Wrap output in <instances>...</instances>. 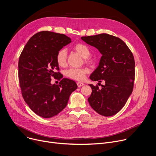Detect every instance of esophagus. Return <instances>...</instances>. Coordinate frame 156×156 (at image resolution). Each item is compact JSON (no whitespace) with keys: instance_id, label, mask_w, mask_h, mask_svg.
<instances>
[{"instance_id":"34e87169","label":"esophagus","mask_w":156,"mask_h":156,"mask_svg":"<svg viewBox=\"0 0 156 156\" xmlns=\"http://www.w3.org/2000/svg\"><path fill=\"white\" fill-rule=\"evenodd\" d=\"M77 86H78L79 87H82V86H83V85H84V83H82V82H77Z\"/></svg>"}]
</instances>
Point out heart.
Wrapping results in <instances>:
<instances>
[{
	"label": "heart",
	"instance_id": "heart-1",
	"mask_svg": "<svg viewBox=\"0 0 156 156\" xmlns=\"http://www.w3.org/2000/svg\"><path fill=\"white\" fill-rule=\"evenodd\" d=\"M73 49L78 52L83 58H87L90 54L89 48L83 44L79 43L73 46ZM67 52L66 49H62L59 50L56 55V62L61 67H64L67 63ZM89 73V69L86 67L83 68H70L66 71V75L76 80H83L86 74Z\"/></svg>",
	"mask_w": 156,
	"mask_h": 156
}]
</instances>
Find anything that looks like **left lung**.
Returning a JSON list of instances; mask_svg holds the SVG:
<instances>
[{
	"instance_id": "left-lung-1",
	"label": "left lung",
	"mask_w": 156,
	"mask_h": 156,
	"mask_svg": "<svg viewBox=\"0 0 156 156\" xmlns=\"http://www.w3.org/2000/svg\"><path fill=\"white\" fill-rule=\"evenodd\" d=\"M81 39L99 50V64L90 79L105 85L89 84L92 94L88 101L92 108L104 116H112L121 111L133 92L135 61L133 53L119 37L107 34L82 37Z\"/></svg>"
}]
</instances>
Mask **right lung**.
Masks as SVG:
<instances>
[{"label":"right lung","mask_w":156,"mask_h":156,"mask_svg":"<svg viewBox=\"0 0 156 156\" xmlns=\"http://www.w3.org/2000/svg\"><path fill=\"white\" fill-rule=\"evenodd\" d=\"M71 42L64 34L42 31L29 40L19 60V79L22 97L30 109L44 118L57 115L66 107L76 83L63 78L59 85L52 84V78L61 80L63 76L56 55Z\"/></svg>","instance_id":"1"}]
</instances>
